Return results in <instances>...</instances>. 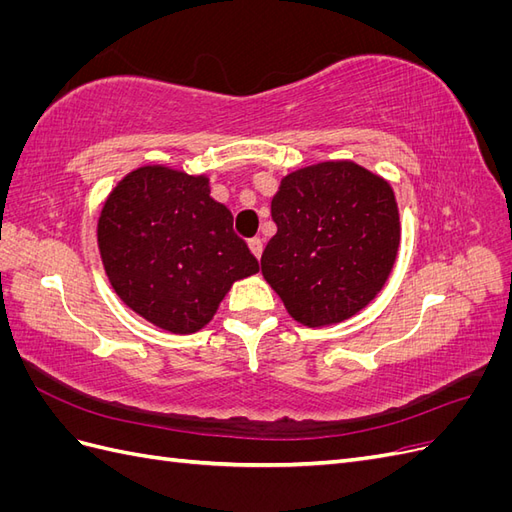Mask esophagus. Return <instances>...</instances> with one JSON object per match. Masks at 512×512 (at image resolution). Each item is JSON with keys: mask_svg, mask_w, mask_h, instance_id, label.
Instances as JSON below:
<instances>
[{"mask_svg": "<svg viewBox=\"0 0 512 512\" xmlns=\"http://www.w3.org/2000/svg\"><path fill=\"white\" fill-rule=\"evenodd\" d=\"M250 250H252V254L256 256V258H260L262 256V250H265V243H262V239H258V237H254V239H250Z\"/></svg>", "mask_w": 512, "mask_h": 512, "instance_id": "1", "label": "esophagus"}]
</instances>
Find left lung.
I'll use <instances>...</instances> for the list:
<instances>
[{
    "instance_id": "8db88e82",
    "label": "left lung",
    "mask_w": 512,
    "mask_h": 512,
    "mask_svg": "<svg viewBox=\"0 0 512 512\" xmlns=\"http://www.w3.org/2000/svg\"><path fill=\"white\" fill-rule=\"evenodd\" d=\"M275 237L262 275L305 327L354 316L395 265L399 211L393 188L354 162H322L290 173L271 203Z\"/></svg>"
}]
</instances>
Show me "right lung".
<instances>
[{"mask_svg": "<svg viewBox=\"0 0 512 512\" xmlns=\"http://www.w3.org/2000/svg\"><path fill=\"white\" fill-rule=\"evenodd\" d=\"M98 245L111 286L138 316L170 333L213 318L232 282L258 273L232 213L215 203L207 177L143 166L106 198Z\"/></svg>", "mask_w": 512, "mask_h": 512, "instance_id": "right-lung-1", "label": "right lung"}]
</instances>
